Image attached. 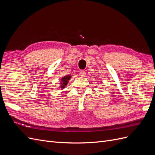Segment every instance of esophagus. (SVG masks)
Wrapping results in <instances>:
<instances>
[{"label":"esophagus","instance_id":"1","mask_svg":"<svg viewBox=\"0 0 155 155\" xmlns=\"http://www.w3.org/2000/svg\"><path fill=\"white\" fill-rule=\"evenodd\" d=\"M85 75H86L85 72L84 71V70H81V71L80 72V76H82V77H85Z\"/></svg>","mask_w":155,"mask_h":155}]
</instances>
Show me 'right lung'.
I'll list each match as a JSON object with an SVG mask.
<instances>
[{"label":"right lung","instance_id":"add662e5","mask_svg":"<svg viewBox=\"0 0 155 155\" xmlns=\"http://www.w3.org/2000/svg\"><path fill=\"white\" fill-rule=\"evenodd\" d=\"M70 78H71V75L69 74V75H67V76H64V77H63L61 79L60 87H59L61 90H63V89H64L65 87L68 85Z\"/></svg>","mask_w":155,"mask_h":155}]
</instances>
